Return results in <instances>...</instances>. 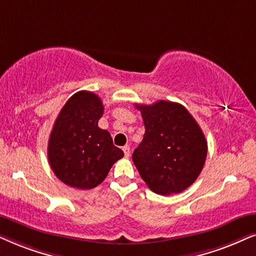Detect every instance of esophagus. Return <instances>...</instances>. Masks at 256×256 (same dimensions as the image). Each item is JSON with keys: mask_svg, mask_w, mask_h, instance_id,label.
<instances>
[{"mask_svg": "<svg viewBox=\"0 0 256 256\" xmlns=\"http://www.w3.org/2000/svg\"><path fill=\"white\" fill-rule=\"evenodd\" d=\"M122 151H124L125 157H128V156H130V152H131V150H130V146H128V145H126V146L122 148Z\"/></svg>", "mask_w": 256, "mask_h": 256, "instance_id": "esophagus-1", "label": "esophagus"}]
</instances>
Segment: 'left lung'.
I'll list each match as a JSON object with an SVG mask.
<instances>
[{
    "label": "left lung",
    "instance_id": "obj_1",
    "mask_svg": "<svg viewBox=\"0 0 256 256\" xmlns=\"http://www.w3.org/2000/svg\"><path fill=\"white\" fill-rule=\"evenodd\" d=\"M145 134L132 160L148 186L160 195L178 194L195 182L204 166L208 145L204 134L178 102L160 100L136 104Z\"/></svg>",
    "mask_w": 256,
    "mask_h": 256
}]
</instances>
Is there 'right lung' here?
Here are the masks:
<instances>
[{
	"label": "right lung",
	"instance_id": "obj_1",
	"mask_svg": "<svg viewBox=\"0 0 256 256\" xmlns=\"http://www.w3.org/2000/svg\"><path fill=\"white\" fill-rule=\"evenodd\" d=\"M104 105L94 93L80 90L67 100L48 140L50 166L61 182L87 190L99 186L124 156L108 131L98 126Z\"/></svg>",
	"mask_w": 256,
	"mask_h": 256
}]
</instances>
